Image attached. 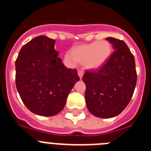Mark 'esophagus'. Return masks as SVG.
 Returning <instances> with one entry per match:
<instances>
[{
  "label": "esophagus",
  "instance_id": "esophagus-1",
  "mask_svg": "<svg viewBox=\"0 0 151 151\" xmlns=\"http://www.w3.org/2000/svg\"><path fill=\"white\" fill-rule=\"evenodd\" d=\"M78 76L80 77V78H82L84 75V71L83 70H82V69H78Z\"/></svg>",
  "mask_w": 151,
  "mask_h": 151
}]
</instances>
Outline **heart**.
<instances>
[{
  "mask_svg": "<svg viewBox=\"0 0 151 151\" xmlns=\"http://www.w3.org/2000/svg\"><path fill=\"white\" fill-rule=\"evenodd\" d=\"M112 51L111 44L106 40H101L76 47L72 52H66L65 60L71 66L81 62L86 69H96L101 67L107 61Z\"/></svg>",
  "mask_w": 151,
  "mask_h": 151,
  "instance_id": "1",
  "label": "heart"
}]
</instances>
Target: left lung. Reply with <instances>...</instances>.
Wrapping results in <instances>:
<instances>
[{"instance_id":"1","label":"left lung","mask_w":151,"mask_h":151,"mask_svg":"<svg viewBox=\"0 0 151 151\" xmlns=\"http://www.w3.org/2000/svg\"><path fill=\"white\" fill-rule=\"evenodd\" d=\"M114 51L101 68L87 70L82 77L86 85L85 101L89 111L100 118L119 115L130 102L137 82L135 62L122 40L106 38Z\"/></svg>"}]
</instances>
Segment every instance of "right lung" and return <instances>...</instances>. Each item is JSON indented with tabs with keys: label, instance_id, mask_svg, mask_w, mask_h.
<instances>
[{
	"label": "right lung",
	"instance_id": "right-lung-1",
	"mask_svg": "<svg viewBox=\"0 0 151 151\" xmlns=\"http://www.w3.org/2000/svg\"><path fill=\"white\" fill-rule=\"evenodd\" d=\"M55 40L40 35L24 45L16 65V86L22 102L35 114L51 116L60 112L80 79L54 49Z\"/></svg>",
	"mask_w": 151,
	"mask_h": 151
}]
</instances>
